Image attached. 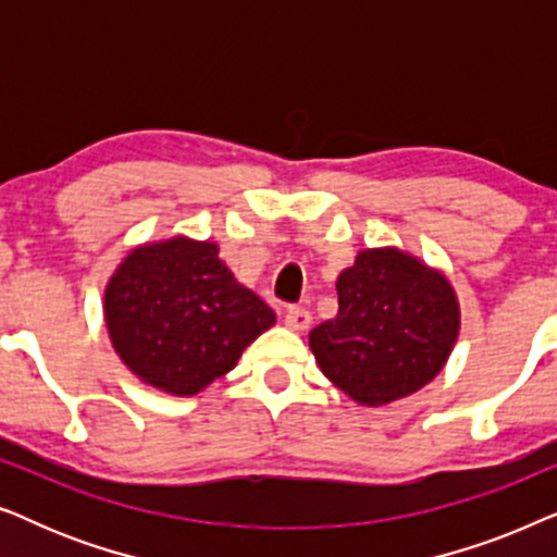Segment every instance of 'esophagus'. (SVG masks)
Here are the masks:
<instances>
[{
  "instance_id": "esophagus-1",
  "label": "esophagus",
  "mask_w": 557,
  "mask_h": 557,
  "mask_svg": "<svg viewBox=\"0 0 557 557\" xmlns=\"http://www.w3.org/2000/svg\"><path fill=\"white\" fill-rule=\"evenodd\" d=\"M284 322H286V326H292V330L304 332V330H309L311 314H309V309H304V307H299V304H294V307L286 309Z\"/></svg>"
}]
</instances>
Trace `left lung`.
<instances>
[{"instance_id": "1", "label": "left lung", "mask_w": 557, "mask_h": 557, "mask_svg": "<svg viewBox=\"0 0 557 557\" xmlns=\"http://www.w3.org/2000/svg\"><path fill=\"white\" fill-rule=\"evenodd\" d=\"M339 311L309 334L319 368L362 406L406 398L438 375L459 334L454 288L400 250H362L337 278Z\"/></svg>"}]
</instances>
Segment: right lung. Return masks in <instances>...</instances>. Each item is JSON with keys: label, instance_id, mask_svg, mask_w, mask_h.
Here are the masks:
<instances>
[{"label": "right lung", "instance_id": "1", "mask_svg": "<svg viewBox=\"0 0 557 557\" xmlns=\"http://www.w3.org/2000/svg\"><path fill=\"white\" fill-rule=\"evenodd\" d=\"M273 322V309L235 281L215 243L144 246L106 288V324L121 360L144 383L174 395L200 393L231 372Z\"/></svg>", "mask_w": 557, "mask_h": 557}]
</instances>
